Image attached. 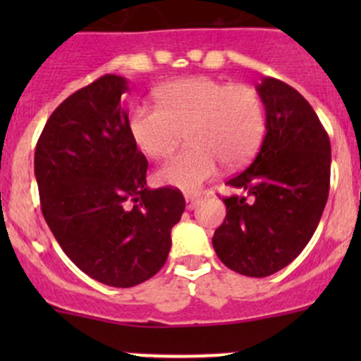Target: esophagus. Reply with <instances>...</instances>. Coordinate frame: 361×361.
I'll return each mask as SVG.
<instances>
[{"label":"esophagus","mask_w":361,"mask_h":361,"mask_svg":"<svg viewBox=\"0 0 361 361\" xmlns=\"http://www.w3.org/2000/svg\"><path fill=\"white\" fill-rule=\"evenodd\" d=\"M185 202H187V209H194L201 202V197L195 194H185Z\"/></svg>","instance_id":"34e87169"}]
</instances>
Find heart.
<instances>
[{
    "mask_svg": "<svg viewBox=\"0 0 361 361\" xmlns=\"http://www.w3.org/2000/svg\"><path fill=\"white\" fill-rule=\"evenodd\" d=\"M159 108L137 104L129 115L134 145L150 159H166L185 133L181 154L155 174L160 185L195 192L224 162L239 167L253 157L265 133L258 94L246 85H228L209 76H192L160 87Z\"/></svg>",
    "mask_w": 361,
    "mask_h": 361,
    "instance_id": "obj_1",
    "label": "heart"
}]
</instances>
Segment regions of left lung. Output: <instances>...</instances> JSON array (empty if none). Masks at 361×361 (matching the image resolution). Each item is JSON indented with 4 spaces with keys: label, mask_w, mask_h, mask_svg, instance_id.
Here are the masks:
<instances>
[{
    "label": "left lung",
    "mask_w": 361,
    "mask_h": 361,
    "mask_svg": "<svg viewBox=\"0 0 361 361\" xmlns=\"http://www.w3.org/2000/svg\"><path fill=\"white\" fill-rule=\"evenodd\" d=\"M265 137L257 157L227 181V214L213 248L232 271L265 278L298 257L319 224L330 188V140L311 104L285 82L257 85Z\"/></svg>",
    "instance_id": "obj_1"
}]
</instances>
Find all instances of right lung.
Listing matches in <instances>:
<instances>
[{
  "instance_id": "add662e5",
  "label": "right lung",
  "mask_w": 361,
  "mask_h": 361,
  "mask_svg": "<svg viewBox=\"0 0 361 361\" xmlns=\"http://www.w3.org/2000/svg\"><path fill=\"white\" fill-rule=\"evenodd\" d=\"M127 80L104 75L47 120L35 150L45 221L69 260L103 285L130 288L155 276L185 199L147 187L148 162L129 133Z\"/></svg>"
}]
</instances>
